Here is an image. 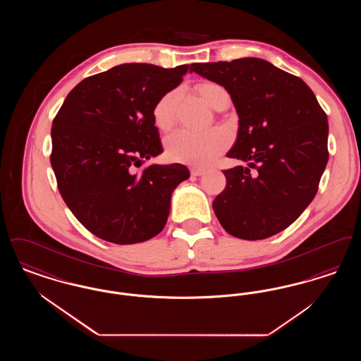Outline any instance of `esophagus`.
Instances as JSON below:
<instances>
[{
  "label": "esophagus",
  "mask_w": 361,
  "mask_h": 361,
  "mask_svg": "<svg viewBox=\"0 0 361 361\" xmlns=\"http://www.w3.org/2000/svg\"><path fill=\"white\" fill-rule=\"evenodd\" d=\"M190 174L195 176V177H199V176H203V174H204V171L200 169V168H192V169H190Z\"/></svg>",
  "instance_id": "obj_1"
}]
</instances>
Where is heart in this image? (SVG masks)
Segmentation results:
<instances>
[{"instance_id": "obj_1", "label": "heart", "mask_w": 361, "mask_h": 361, "mask_svg": "<svg viewBox=\"0 0 361 361\" xmlns=\"http://www.w3.org/2000/svg\"><path fill=\"white\" fill-rule=\"evenodd\" d=\"M199 93L209 106L215 108L218 103L228 96L224 86L216 82H204L199 86ZM178 90L174 89L157 100L153 106V119L159 130H168L176 118V104ZM228 145V137L224 130H208L196 133L190 130H176L165 137V149L168 157L192 166L204 168L212 164L216 157Z\"/></svg>"}]
</instances>
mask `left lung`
Here are the masks:
<instances>
[{"label": "left lung", "mask_w": 361, "mask_h": 361, "mask_svg": "<svg viewBox=\"0 0 361 361\" xmlns=\"http://www.w3.org/2000/svg\"><path fill=\"white\" fill-rule=\"evenodd\" d=\"M189 71L230 93L240 128L227 157L249 164L224 171L226 187L212 202L218 221L240 240L283 231L312 202L326 168L325 111L303 80L259 58L192 63Z\"/></svg>", "instance_id": "left-lung-1"}]
</instances>
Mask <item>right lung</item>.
Wrapping results in <instances>:
<instances>
[{
  "label": "right lung",
  "instance_id": "obj_1",
  "mask_svg": "<svg viewBox=\"0 0 361 361\" xmlns=\"http://www.w3.org/2000/svg\"><path fill=\"white\" fill-rule=\"evenodd\" d=\"M187 71L188 65L115 66L82 80L54 118L50 161L58 189L96 237L131 245L165 227L173 189L189 171L181 164L137 169L162 153L153 106Z\"/></svg>",
  "mask_w": 361,
  "mask_h": 361
}]
</instances>
